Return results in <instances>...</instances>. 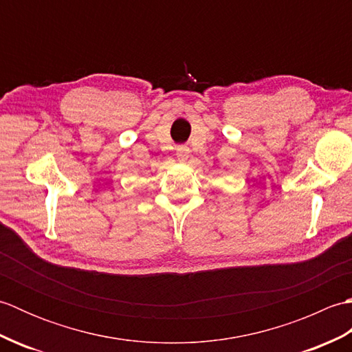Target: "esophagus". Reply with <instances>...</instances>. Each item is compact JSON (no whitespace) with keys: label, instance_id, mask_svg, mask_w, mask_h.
<instances>
[{"label":"esophagus","instance_id":"obj_1","mask_svg":"<svg viewBox=\"0 0 352 352\" xmlns=\"http://www.w3.org/2000/svg\"><path fill=\"white\" fill-rule=\"evenodd\" d=\"M177 157H178V160H180V162L188 160L189 159V148L184 146V145L178 146L177 148Z\"/></svg>","mask_w":352,"mask_h":352}]
</instances>
